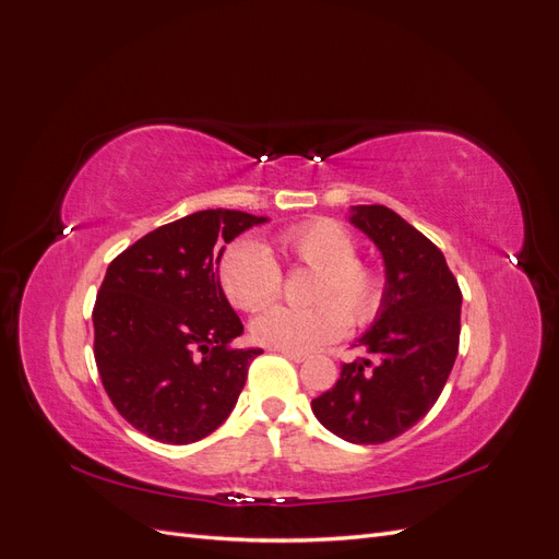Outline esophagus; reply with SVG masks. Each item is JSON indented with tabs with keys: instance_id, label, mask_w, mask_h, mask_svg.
<instances>
[{
	"instance_id": "obj_1",
	"label": "esophagus",
	"mask_w": 559,
	"mask_h": 559,
	"mask_svg": "<svg viewBox=\"0 0 559 559\" xmlns=\"http://www.w3.org/2000/svg\"><path fill=\"white\" fill-rule=\"evenodd\" d=\"M273 352H280L282 357L292 359V361H296V364H300V361H306V359H308V354H302V352H292V349H273Z\"/></svg>"
}]
</instances>
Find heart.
I'll list each match as a JSON object with an SVG mask.
<instances>
[{"label": "heart", "instance_id": "1", "mask_svg": "<svg viewBox=\"0 0 559 559\" xmlns=\"http://www.w3.org/2000/svg\"><path fill=\"white\" fill-rule=\"evenodd\" d=\"M282 257L317 270L310 289V308L273 306L251 324L253 341L273 347L308 352L333 343L352 326L366 329L380 317L386 302L384 270L357 257V238L335 218H308L277 235ZM218 284L233 308L259 312L282 292V267L261 242L235 240L216 265Z\"/></svg>", "mask_w": 559, "mask_h": 559}]
</instances>
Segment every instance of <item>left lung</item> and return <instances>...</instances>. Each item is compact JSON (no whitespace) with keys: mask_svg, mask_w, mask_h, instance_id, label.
<instances>
[{"mask_svg":"<svg viewBox=\"0 0 559 559\" xmlns=\"http://www.w3.org/2000/svg\"><path fill=\"white\" fill-rule=\"evenodd\" d=\"M352 224L378 245L386 302L343 364L341 380L312 401L314 417L347 443H386L415 427L441 396L460 349L462 289L443 251L384 205L354 207Z\"/></svg>","mask_w":559,"mask_h":559,"instance_id":"left-lung-1","label":"left lung"}]
</instances>
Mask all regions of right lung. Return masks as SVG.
Returning <instances> with one entry per match:
<instances>
[{
  "label": "right lung",
  "instance_id": "obj_1",
  "mask_svg": "<svg viewBox=\"0 0 559 559\" xmlns=\"http://www.w3.org/2000/svg\"><path fill=\"white\" fill-rule=\"evenodd\" d=\"M202 210L165 224L109 263L93 326L95 364L114 408L154 441L189 445L238 403L261 349H238L242 321L216 277L218 242L263 224Z\"/></svg>",
  "mask_w": 559,
  "mask_h": 559
}]
</instances>
